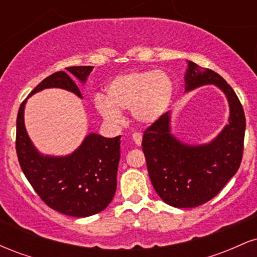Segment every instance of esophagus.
<instances>
[{
    "label": "esophagus",
    "instance_id": "34e87169",
    "mask_svg": "<svg viewBox=\"0 0 257 257\" xmlns=\"http://www.w3.org/2000/svg\"><path fill=\"white\" fill-rule=\"evenodd\" d=\"M132 138H133V141L135 143V145L137 146L141 145V143H143V135H141L140 133H134Z\"/></svg>",
    "mask_w": 257,
    "mask_h": 257
}]
</instances>
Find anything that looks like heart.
Instances as JSON below:
<instances>
[{"instance_id": "heart-1", "label": "heart", "mask_w": 257, "mask_h": 257, "mask_svg": "<svg viewBox=\"0 0 257 257\" xmlns=\"http://www.w3.org/2000/svg\"><path fill=\"white\" fill-rule=\"evenodd\" d=\"M173 82L166 72L146 70L119 75L106 87V99L96 98L95 106L102 117L111 122L122 118L120 111L132 110L140 124H153L172 104Z\"/></svg>"}]
</instances>
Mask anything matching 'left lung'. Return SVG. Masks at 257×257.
<instances>
[{
  "mask_svg": "<svg viewBox=\"0 0 257 257\" xmlns=\"http://www.w3.org/2000/svg\"><path fill=\"white\" fill-rule=\"evenodd\" d=\"M214 84L225 94L228 123L206 144L191 145L172 133V112L146 129L143 151L153 188L175 208H194L214 198L237 173L243 156L245 116L232 87L219 73L187 61L185 91Z\"/></svg>",
  "mask_w": 257,
  "mask_h": 257,
  "instance_id": "8db88e82",
  "label": "left lung"
}]
</instances>
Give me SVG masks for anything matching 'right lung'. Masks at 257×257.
Masks as SVG:
<instances>
[{"label":"right lung","instance_id":"obj_1","mask_svg":"<svg viewBox=\"0 0 257 257\" xmlns=\"http://www.w3.org/2000/svg\"><path fill=\"white\" fill-rule=\"evenodd\" d=\"M93 66L66 67L44 78L20 105L17 117V155L23 173L41 199L59 213L73 217L98 214L111 203L117 188L120 135H85L75 151L66 156L43 155L35 147L25 128L28 99L48 88H60L83 98L76 79L84 84Z\"/></svg>","mask_w":257,"mask_h":257}]
</instances>
